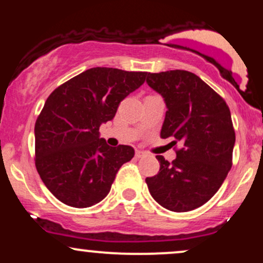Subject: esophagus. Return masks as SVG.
Segmentation results:
<instances>
[{
	"mask_svg": "<svg viewBox=\"0 0 263 263\" xmlns=\"http://www.w3.org/2000/svg\"><path fill=\"white\" fill-rule=\"evenodd\" d=\"M136 158H142V157L146 156V153L143 152V151H136Z\"/></svg>",
	"mask_w": 263,
	"mask_h": 263,
	"instance_id": "esophagus-1",
	"label": "esophagus"
}]
</instances>
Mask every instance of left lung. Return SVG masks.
Segmentation results:
<instances>
[{
  "instance_id": "8db88e82",
  "label": "left lung",
  "mask_w": 263,
  "mask_h": 263,
  "mask_svg": "<svg viewBox=\"0 0 263 263\" xmlns=\"http://www.w3.org/2000/svg\"><path fill=\"white\" fill-rule=\"evenodd\" d=\"M146 83L167 106L161 137L183 144L172 163L156 156L159 172L146 178L148 190L165 209L194 210L214 197L231 170L235 131L230 110L221 96L190 71L147 73Z\"/></svg>"
}]
</instances>
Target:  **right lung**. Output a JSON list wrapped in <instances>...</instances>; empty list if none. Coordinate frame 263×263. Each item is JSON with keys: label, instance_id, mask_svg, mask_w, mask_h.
<instances>
[{"label": "right lung", "instance_id": "add662e5", "mask_svg": "<svg viewBox=\"0 0 263 263\" xmlns=\"http://www.w3.org/2000/svg\"><path fill=\"white\" fill-rule=\"evenodd\" d=\"M143 71L91 68L57 87L34 126L35 167L49 192L73 208H89L110 193L131 161V146H108L99 128L146 80Z\"/></svg>", "mask_w": 263, "mask_h": 263}]
</instances>
